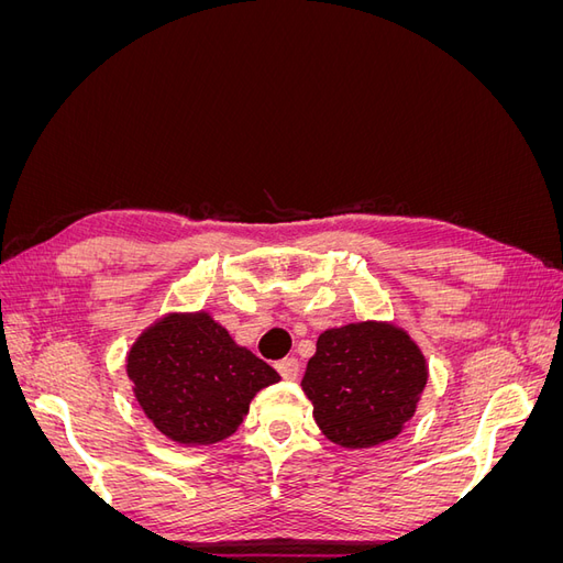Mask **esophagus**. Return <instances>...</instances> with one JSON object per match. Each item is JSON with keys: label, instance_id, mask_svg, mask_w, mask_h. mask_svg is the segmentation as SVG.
I'll return each instance as SVG.
<instances>
[{"label": "esophagus", "instance_id": "obj_1", "mask_svg": "<svg viewBox=\"0 0 563 563\" xmlns=\"http://www.w3.org/2000/svg\"><path fill=\"white\" fill-rule=\"evenodd\" d=\"M277 371H279V376L284 378V380H296L298 378V373H300V364H298V360H282V362H277Z\"/></svg>", "mask_w": 563, "mask_h": 563}]
</instances>
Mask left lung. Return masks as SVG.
<instances>
[{"instance_id":"left-lung-1","label":"left lung","mask_w":563,"mask_h":563,"mask_svg":"<svg viewBox=\"0 0 563 563\" xmlns=\"http://www.w3.org/2000/svg\"><path fill=\"white\" fill-rule=\"evenodd\" d=\"M300 385L333 444L371 449L395 439L413 418L428 362L395 323L360 321L319 335Z\"/></svg>"}]
</instances>
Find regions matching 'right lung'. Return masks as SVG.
Returning a JSON list of instances; mask_svg holds the SVG:
<instances>
[{"mask_svg": "<svg viewBox=\"0 0 563 563\" xmlns=\"http://www.w3.org/2000/svg\"><path fill=\"white\" fill-rule=\"evenodd\" d=\"M133 395L176 444L209 446L236 432L249 404L279 373L240 347L209 312L166 314L126 354Z\"/></svg>", "mask_w": 563, "mask_h": 563, "instance_id": "right-lung-1", "label": "right lung"}]
</instances>
